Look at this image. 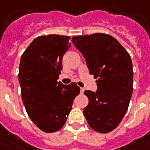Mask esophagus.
I'll list each match as a JSON object with an SVG mask.
<instances>
[{"mask_svg": "<svg viewBox=\"0 0 150 150\" xmlns=\"http://www.w3.org/2000/svg\"><path fill=\"white\" fill-rule=\"evenodd\" d=\"M84 91H85V88H83V87L80 88V92H81V93H83Z\"/></svg>", "mask_w": 150, "mask_h": 150, "instance_id": "esophagus-1", "label": "esophagus"}]
</instances>
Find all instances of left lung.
I'll return each instance as SVG.
<instances>
[{"instance_id": "8db88e82", "label": "left lung", "mask_w": 150, "mask_h": 150, "mask_svg": "<svg viewBox=\"0 0 150 150\" xmlns=\"http://www.w3.org/2000/svg\"><path fill=\"white\" fill-rule=\"evenodd\" d=\"M71 42L83 54L98 89L86 90L89 99L83 114L91 128L108 133L120 124L133 92V67L130 55L117 40L106 34L82 35Z\"/></svg>"}]
</instances>
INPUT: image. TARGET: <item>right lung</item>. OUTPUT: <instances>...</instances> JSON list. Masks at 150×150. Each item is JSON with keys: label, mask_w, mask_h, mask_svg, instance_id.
<instances>
[{"label": "right lung", "mask_w": 150, "mask_h": 150, "mask_svg": "<svg viewBox=\"0 0 150 150\" xmlns=\"http://www.w3.org/2000/svg\"><path fill=\"white\" fill-rule=\"evenodd\" d=\"M70 37L50 34L33 40L20 60L19 81L23 102L34 124L46 133L64 124L80 88L57 82Z\"/></svg>", "instance_id": "add662e5"}]
</instances>
